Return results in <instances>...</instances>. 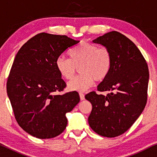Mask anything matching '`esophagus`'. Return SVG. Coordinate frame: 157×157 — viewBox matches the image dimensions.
<instances>
[{
	"mask_svg": "<svg viewBox=\"0 0 157 157\" xmlns=\"http://www.w3.org/2000/svg\"><path fill=\"white\" fill-rule=\"evenodd\" d=\"M79 95H80V100H83L85 99V95L83 93H79Z\"/></svg>",
	"mask_w": 157,
	"mask_h": 157,
	"instance_id": "obj_1",
	"label": "esophagus"
}]
</instances>
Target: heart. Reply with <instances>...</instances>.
Segmentation results:
<instances>
[{
    "label": "heart",
    "mask_w": 157,
    "mask_h": 157,
    "mask_svg": "<svg viewBox=\"0 0 157 157\" xmlns=\"http://www.w3.org/2000/svg\"><path fill=\"white\" fill-rule=\"evenodd\" d=\"M70 59L59 56L55 65L59 75L72 79L77 68L80 75L67 84L71 91L84 92L93 86L94 81L102 82L109 75L112 67V56L106 48H98L88 42H81L70 52Z\"/></svg>",
    "instance_id": "heart-1"
}]
</instances>
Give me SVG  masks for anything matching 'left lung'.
Masks as SVG:
<instances>
[{
  "label": "left lung",
  "instance_id": "left-lung-1",
  "mask_svg": "<svg viewBox=\"0 0 157 157\" xmlns=\"http://www.w3.org/2000/svg\"><path fill=\"white\" fill-rule=\"evenodd\" d=\"M111 53V70L98 90L85 95L93 108L88 117L90 128L98 134L112 138L126 132L145 108L149 68L141 52L128 38L118 31L106 33L94 39Z\"/></svg>",
  "mask_w": 157,
  "mask_h": 157
}]
</instances>
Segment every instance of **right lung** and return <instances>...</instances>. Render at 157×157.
Returning a JSON list of instances; mask_svg holds the SVG:
<instances>
[{
	"label": "right lung",
	"instance_id": "right-lung-1",
	"mask_svg": "<svg viewBox=\"0 0 157 157\" xmlns=\"http://www.w3.org/2000/svg\"><path fill=\"white\" fill-rule=\"evenodd\" d=\"M80 41L64 35L41 33L16 54L7 82V94L15 118L24 130L41 139L61 134L67 125L66 113L80 102L76 91L63 95L65 82L55 62Z\"/></svg>",
	"mask_w": 157,
	"mask_h": 157
}]
</instances>
